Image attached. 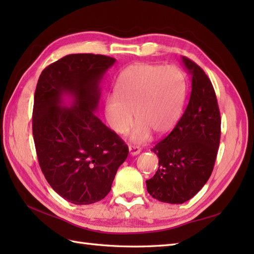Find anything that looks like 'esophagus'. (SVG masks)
Here are the masks:
<instances>
[{
	"label": "esophagus",
	"mask_w": 254,
	"mask_h": 254,
	"mask_svg": "<svg viewBox=\"0 0 254 254\" xmlns=\"http://www.w3.org/2000/svg\"><path fill=\"white\" fill-rule=\"evenodd\" d=\"M128 152H130V154L132 156H135V155H138L139 153H141V148H139L138 146H133V145H128Z\"/></svg>",
	"instance_id": "1"
}]
</instances>
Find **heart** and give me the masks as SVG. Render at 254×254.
Wrapping results in <instances>:
<instances>
[{
  "instance_id": "heart-1",
  "label": "heart",
  "mask_w": 254,
  "mask_h": 254,
  "mask_svg": "<svg viewBox=\"0 0 254 254\" xmlns=\"http://www.w3.org/2000/svg\"><path fill=\"white\" fill-rule=\"evenodd\" d=\"M186 99V80L175 66L135 64L120 74L116 96L105 104V117L111 130L124 135L138 121L131 134L135 143L147 141L154 131L165 135L179 121Z\"/></svg>"
}]
</instances>
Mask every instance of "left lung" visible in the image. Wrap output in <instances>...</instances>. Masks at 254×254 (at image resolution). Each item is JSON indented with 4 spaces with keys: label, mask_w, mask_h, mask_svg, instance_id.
<instances>
[{
    "label": "left lung",
    "mask_w": 254,
    "mask_h": 254,
    "mask_svg": "<svg viewBox=\"0 0 254 254\" xmlns=\"http://www.w3.org/2000/svg\"><path fill=\"white\" fill-rule=\"evenodd\" d=\"M181 60L191 75L190 100L174 130L152 148L159 167L146 180L150 195L170 204L189 201L204 187L220 141V113L213 85L196 63L186 57Z\"/></svg>",
    "instance_id": "left-lung-1"
}]
</instances>
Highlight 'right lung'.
<instances>
[{
	"label": "right lung",
	"instance_id": "right-lung-1",
	"mask_svg": "<svg viewBox=\"0 0 254 254\" xmlns=\"http://www.w3.org/2000/svg\"><path fill=\"white\" fill-rule=\"evenodd\" d=\"M115 62L107 56L68 55L38 79L32 111L38 161L53 190L73 204L104 198L127 157V144L95 115L101 79Z\"/></svg>",
	"mask_w": 254,
	"mask_h": 254
}]
</instances>
